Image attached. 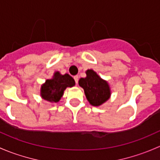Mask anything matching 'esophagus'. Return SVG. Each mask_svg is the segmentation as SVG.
<instances>
[{
    "label": "esophagus",
    "instance_id": "1",
    "mask_svg": "<svg viewBox=\"0 0 160 160\" xmlns=\"http://www.w3.org/2000/svg\"><path fill=\"white\" fill-rule=\"evenodd\" d=\"M74 79H75V83L78 84V75H75V76H74Z\"/></svg>",
    "mask_w": 160,
    "mask_h": 160
}]
</instances>
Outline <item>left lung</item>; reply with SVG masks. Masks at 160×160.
Wrapping results in <instances>:
<instances>
[{
  "label": "left lung",
  "mask_w": 160,
  "mask_h": 160,
  "mask_svg": "<svg viewBox=\"0 0 160 160\" xmlns=\"http://www.w3.org/2000/svg\"><path fill=\"white\" fill-rule=\"evenodd\" d=\"M85 73L86 77L81 78L78 85L84 89L88 102L93 106H100L111 97L109 84L92 69H88Z\"/></svg>",
  "instance_id": "8db88e82"
}]
</instances>
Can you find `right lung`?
<instances>
[{
  "mask_svg": "<svg viewBox=\"0 0 160 160\" xmlns=\"http://www.w3.org/2000/svg\"><path fill=\"white\" fill-rule=\"evenodd\" d=\"M75 85L74 78L68 74L62 75L59 72H55L52 78H49L42 84L40 95L44 100L52 103L58 102L63 96L64 91L68 87Z\"/></svg>",
  "mask_w": 160,
  "mask_h": 160,
  "instance_id": "obj_1",
  "label": "right lung"
}]
</instances>
